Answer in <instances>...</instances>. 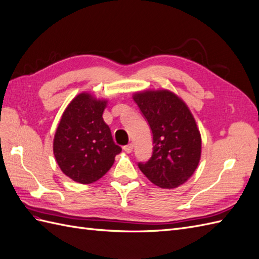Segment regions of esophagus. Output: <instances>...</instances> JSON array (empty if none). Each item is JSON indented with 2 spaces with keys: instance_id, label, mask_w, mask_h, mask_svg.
I'll return each mask as SVG.
<instances>
[{
  "instance_id": "esophagus-1",
  "label": "esophagus",
  "mask_w": 259,
  "mask_h": 259,
  "mask_svg": "<svg viewBox=\"0 0 259 259\" xmlns=\"http://www.w3.org/2000/svg\"><path fill=\"white\" fill-rule=\"evenodd\" d=\"M123 149L126 151L127 154H131L132 151H133V144H128V145H125L123 147Z\"/></svg>"
}]
</instances>
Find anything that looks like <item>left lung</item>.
<instances>
[{"label":"left lung","mask_w":259,"mask_h":259,"mask_svg":"<svg viewBox=\"0 0 259 259\" xmlns=\"http://www.w3.org/2000/svg\"><path fill=\"white\" fill-rule=\"evenodd\" d=\"M133 99L153 133L154 150L138 167L149 181L162 189L184 185L201 158V134L190 109L179 96L167 89L134 92Z\"/></svg>","instance_id":"1"}]
</instances>
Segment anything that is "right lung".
I'll return each mask as SVG.
<instances>
[{"instance_id": "right-lung-1", "label": "right lung", "mask_w": 259, "mask_h": 259, "mask_svg": "<svg viewBox=\"0 0 259 259\" xmlns=\"http://www.w3.org/2000/svg\"><path fill=\"white\" fill-rule=\"evenodd\" d=\"M108 99L83 91L67 105L55 132L53 149L60 170L79 184H92L109 171L122 148L102 117Z\"/></svg>"}]
</instances>
